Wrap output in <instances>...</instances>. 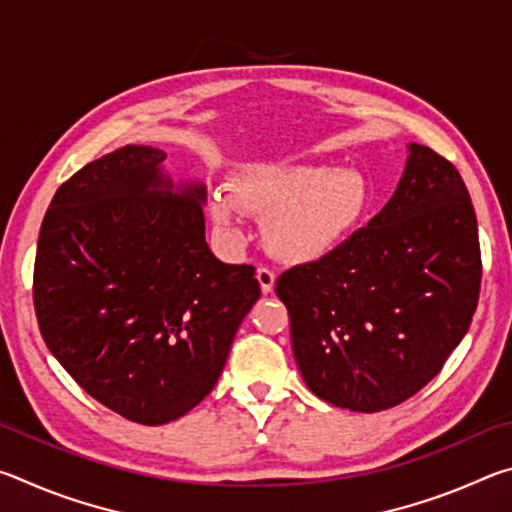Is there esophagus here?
<instances>
[{
  "label": "esophagus",
  "mask_w": 512,
  "mask_h": 512,
  "mask_svg": "<svg viewBox=\"0 0 512 512\" xmlns=\"http://www.w3.org/2000/svg\"><path fill=\"white\" fill-rule=\"evenodd\" d=\"M257 280L259 287H262V293H271L275 287V273L268 266H259L257 268Z\"/></svg>",
  "instance_id": "esophagus-1"
}]
</instances>
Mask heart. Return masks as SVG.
<instances>
[{
  "instance_id": "1",
  "label": "heart",
  "mask_w": 512,
  "mask_h": 512,
  "mask_svg": "<svg viewBox=\"0 0 512 512\" xmlns=\"http://www.w3.org/2000/svg\"><path fill=\"white\" fill-rule=\"evenodd\" d=\"M375 192L357 169L325 164H259L232 180L230 198L216 196L212 219L237 232L239 212L266 221V241L284 262L305 264L339 248L366 219Z\"/></svg>"
}]
</instances>
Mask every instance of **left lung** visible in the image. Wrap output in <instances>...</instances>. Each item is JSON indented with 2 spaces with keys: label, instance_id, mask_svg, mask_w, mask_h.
I'll return each instance as SVG.
<instances>
[{
  "label": "left lung",
  "instance_id": "left-lung-1",
  "mask_svg": "<svg viewBox=\"0 0 512 512\" xmlns=\"http://www.w3.org/2000/svg\"><path fill=\"white\" fill-rule=\"evenodd\" d=\"M391 201L316 262L277 277L309 391L377 413L443 370L470 329L481 289L474 207L461 173L411 144Z\"/></svg>",
  "mask_w": 512,
  "mask_h": 512
}]
</instances>
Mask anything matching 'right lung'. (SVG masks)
<instances>
[{
	"label": "right lung",
	"mask_w": 512,
	"mask_h": 512,
	"mask_svg": "<svg viewBox=\"0 0 512 512\" xmlns=\"http://www.w3.org/2000/svg\"><path fill=\"white\" fill-rule=\"evenodd\" d=\"M164 158L128 144L65 180L33 266L51 354L94 400L151 427L205 400L262 293L255 266L212 255L205 187L173 192Z\"/></svg>",
	"instance_id": "right-lung-1"
}]
</instances>
